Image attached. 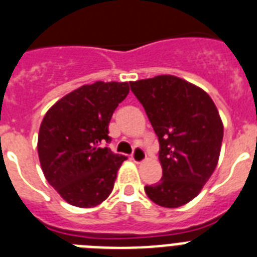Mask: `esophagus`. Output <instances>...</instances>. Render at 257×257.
<instances>
[{"label":"esophagus","mask_w":257,"mask_h":257,"mask_svg":"<svg viewBox=\"0 0 257 257\" xmlns=\"http://www.w3.org/2000/svg\"><path fill=\"white\" fill-rule=\"evenodd\" d=\"M132 160L135 161L136 164H140V163L147 160V153H145L144 149L140 148V147L135 148V151H133L132 153Z\"/></svg>","instance_id":"1"}]
</instances>
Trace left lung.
<instances>
[{
	"mask_svg": "<svg viewBox=\"0 0 257 257\" xmlns=\"http://www.w3.org/2000/svg\"><path fill=\"white\" fill-rule=\"evenodd\" d=\"M160 143L163 177L147 185L153 203L177 208L203 189L219 161L224 126L207 92L183 78L163 74L131 82Z\"/></svg>",
	"mask_w": 257,
	"mask_h": 257,
	"instance_id": "obj_1",
	"label": "left lung"
}]
</instances>
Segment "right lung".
Here are the masks:
<instances>
[{"instance_id":"add662e5","label":"right lung","mask_w":257,"mask_h":257,"mask_svg":"<svg viewBox=\"0 0 257 257\" xmlns=\"http://www.w3.org/2000/svg\"><path fill=\"white\" fill-rule=\"evenodd\" d=\"M128 93V82L82 85L58 100L42 118L40 164L48 183L70 205L96 207L113 191L126 157L102 144L110 143L109 121Z\"/></svg>"}]
</instances>
